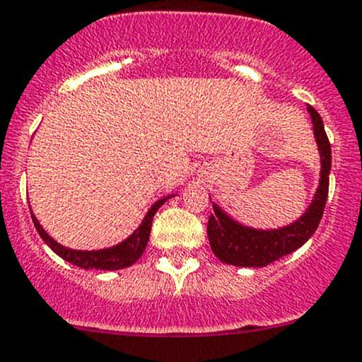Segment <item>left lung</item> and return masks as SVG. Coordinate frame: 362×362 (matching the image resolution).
Here are the masks:
<instances>
[{
  "mask_svg": "<svg viewBox=\"0 0 362 362\" xmlns=\"http://www.w3.org/2000/svg\"><path fill=\"white\" fill-rule=\"evenodd\" d=\"M307 111L314 123L315 142L321 152V182L310 206L291 226L274 230H258L234 222L216 204H213V213L208 220V239L215 257L223 264L238 267H265L305 245L317 229L328 199L332 146L319 112L312 105H307Z\"/></svg>",
  "mask_w": 362,
  "mask_h": 362,
  "instance_id": "obj_1",
  "label": "left lung"
}]
</instances>
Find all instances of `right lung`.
I'll list each match as a JSON object with an SVG mask.
<instances>
[{"label": "right lung", "instance_id": "right-lung-1", "mask_svg": "<svg viewBox=\"0 0 362 362\" xmlns=\"http://www.w3.org/2000/svg\"><path fill=\"white\" fill-rule=\"evenodd\" d=\"M170 197L171 196L163 197V199H159L158 203L152 204L151 210L147 211L146 218L142 220L139 229L133 232L130 238L124 239V241L119 243V245L112 246V248L97 250V251H79V250H71V248H66V246L59 245V243L53 241L50 235L43 230V227L40 226V222H37L36 216L33 215V211H30V216H33L34 227H36L37 234L41 235V239H43V241L47 243V245L66 262L76 265V267L86 269V271H88V269H98V271H119V269L130 267V265L135 264V262L142 257L144 250H146L147 246V241H149L152 218H154L156 211L159 210V206H163L165 201L170 199Z\"/></svg>", "mask_w": 362, "mask_h": 362}]
</instances>
